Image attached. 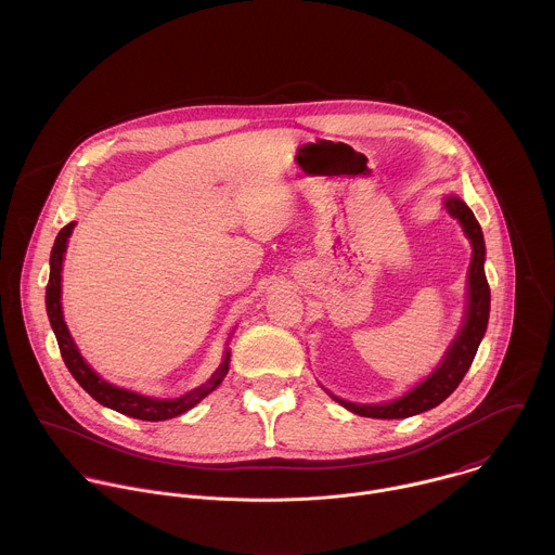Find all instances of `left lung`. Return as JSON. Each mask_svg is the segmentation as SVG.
<instances>
[{
  "label": "left lung",
  "mask_w": 555,
  "mask_h": 555,
  "mask_svg": "<svg viewBox=\"0 0 555 555\" xmlns=\"http://www.w3.org/2000/svg\"><path fill=\"white\" fill-rule=\"evenodd\" d=\"M447 211L460 220L466 237L470 238L473 245V260L468 269V306H466V317L464 324L449 346L444 359L440 365L414 389L408 393L397 397L393 401L387 403H352L346 399L328 393L337 403H341L346 410L359 414V416H372V418H408L414 414H421L425 410L436 408L442 403L447 397L451 396L460 383L464 380L466 372L470 370L475 361L478 344L487 331V320H489V284L485 278V238L480 224L476 222L475 214L470 207L457 198V196H447L444 198Z\"/></svg>",
  "instance_id": "obj_1"
}]
</instances>
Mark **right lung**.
Masks as SVG:
<instances>
[{
  "instance_id": "1",
  "label": "right lung",
  "mask_w": 555,
  "mask_h": 555,
  "mask_svg": "<svg viewBox=\"0 0 555 555\" xmlns=\"http://www.w3.org/2000/svg\"><path fill=\"white\" fill-rule=\"evenodd\" d=\"M73 231H75V222L66 224L60 231V235L53 243V249H51V275H49V284H47V314L51 320L53 333L57 337L62 359L80 387L98 403H102L111 410H117L126 416L141 418V421H166V418L179 416V414L188 412L190 408H194L203 397L209 396L214 389H218L220 383L224 380V376L229 374V363H231L229 350L224 352L220 367L214 372V376L205 385L188 391L185 396L175 397V399H156V397L141 396V393L115 387V385L102 380L87 365V361L80 357L79 348H77L70 331L64 322V314H62V262H64V254H66L68 238L73 235Z\"/></svg>"
}]
</instances>
